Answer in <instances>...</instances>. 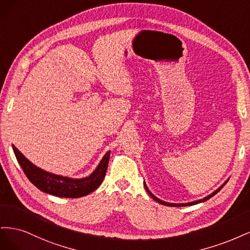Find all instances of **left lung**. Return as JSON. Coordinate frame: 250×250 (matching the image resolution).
Listing matches in <instances>:
<instances>
[{
    "label": "left lung",
    "instance_id": "1",
    "mask_svg": "<svg viewBox=\"0 0 250 250\" xmlns=\"http://www.w3.org/2000/svg\"><path fill=\"white\" fill-rule=\"evenodd\" d=\"M229 182V180H227L225 181L221 186L217 189V190H215L213 193H211L210 195H208V196H206V197H204L203 199H198V200H194V201H191V203H186V204H171V203H166V201H164V200H161L160 198H158V197H156L154 194H152V193L149 191V189L147 188V186H146V182H144V187H146V190L147 191V193L148 194L154 198L156 201H158L159 204H161V205H164V206H168V207H186V206H193V205H196V204H199V203H204V201H206V200H208V199H210L212 196H214L215 194H217V193H218L222 188H223V186L225 184H227Z\"/></svg>",
    "mask_w": 250,
    "mask_h": 250
}]
</instances>
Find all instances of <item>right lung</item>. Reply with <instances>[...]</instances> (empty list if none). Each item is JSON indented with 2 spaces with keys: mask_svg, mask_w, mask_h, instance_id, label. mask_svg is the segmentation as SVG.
Returning <instances> with one entry per match:
<instances>
[{
  "mask_svg": "<svg viewBox=\"0 0 250 250\" xmlns=\"http://www.w3.org/2000/svg\"><path fill=\"white\" fill-rule=\"evenodd\" d=\"M12 148L23 172L35 187L44 193L67 198H78L88 195L100 187L106 175L111 152L109 150L104 154L100 164L90 175L83 179H71L43 170L30 162L14 146H12Z\"/></svg>",
  "mask_w": 250,
  "mask_h": 250,
  "instance_id": "add662e5",
  "label": "right lung"
}]
</instances>
